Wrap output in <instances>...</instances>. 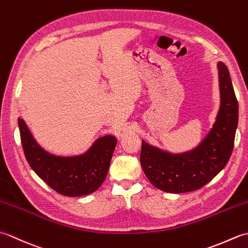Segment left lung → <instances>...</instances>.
Here are the masks:
<instances>
[{"label": "left lung", "instance_id": "8db88e82", "mask_svg": "<svg viewBox=\"0 0 248 248\" xmlns=\"http://www.w3.org/2000/svg\"><path fill=\"white\" fill-rule=\"evenodd\" d=\"M220 107L213 128L196 148L170 154L141 141L140 164L148 180L161 191L186 193L202 187L227 164L232 154L239 105L228 68L217 62Z\"/></svg>", "mask_w": 248, "mask_h": 248}]
</instances>
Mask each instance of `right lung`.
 Here are the masks:
<instances>
[{
  "label": "right lung",
  "instance_id": "1",
  "mask_svg": "<svg viewBox=\"0 0 248 248\" xmlns=\"http://www.w3.org/2000/svg\"><path fill=\"white\" fill-rule=\"evenodd\" d=\"M18 124L26 161L54 191L77 197L91 194L101 186L117 144L115 136L105 135L98 139L83 155L57 156L37 144L22 118H18Z\"/></svg>",
  "mask_w": 248,
  "mask_h": 248
}]
</instances>
